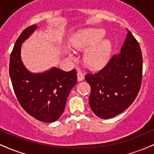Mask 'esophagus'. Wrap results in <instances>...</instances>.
<instances>
[{
    "label": "esophagus",
    "instance_id": "1",
    "mask_svg": "<svg viewBox=\"0 0 154 154\" xmlns=\"http://www.w3.org/2000/svg\"><path fill=\"white\" fill-rule=\"evenodd\" d=\"M77 75V81H79V82L82 81L83 79H84V75H83L82 73H80V72H78Z\"/></svg>",
    "mask_w": 154,
    "mask_h": 154
}]
</instances>
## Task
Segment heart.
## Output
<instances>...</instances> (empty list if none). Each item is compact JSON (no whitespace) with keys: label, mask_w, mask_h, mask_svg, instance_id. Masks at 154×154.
I'll use <instances>...</instances> for the list:
<instances>
[{"label":"heart","mask_w":154,"mask_h":154,"mask_svg":"<svg viewBox=\"0 0 154 154\" xmlns=\"http://www.w3.org/2000/svg\"><path fill=\"white\" fill-rule=\"evenodd\" d=\"M106 31L102 28H90L82 30L72 39V46L75 50L86 51L84 55V62L91 69H99L109 62L112 53L113 45L110 40L103 39ZM68 55L74 58L70 51Z\"/></svg>","instance_id":"1"}]
</instances>
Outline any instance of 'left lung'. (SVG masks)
Listing matches in <instances>:
<instances>
[{
    "label": "left lung",
    "instance_id": "left-lung-1",
    "mask_svg": "<svg viewBox=\"0 0 154 154\" xmlns=\"http://www.w3.org/2000/svg\"><path fill=\"white\" fill-rule=\"evenodd\" d=\"M143 57L139 43L130 31L121 48L103 69L88 74L91 85L89 104L101 119H110L130 106L140 88Z\"/></svg>",
    "mask_w": 154,
    "mask_h": 154
}]
</instances>
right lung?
I'll return each mask as SVG.
<instances>
[{"label":"right lung","instance_id":"right-lung-1","mask_svg":"<svg viewBox=\"0 0 154 154\" xmlns=\"http://www.w3.org/2000/svg\"><path fill=\"white\" fill-rule=\"evenodd\" d=\"M38 28H26L16 41L10 56L9 75L19 103L29 115L43 122L59 119L72 88L77 83L75 69L64 72L52 67L40 73H32L22 62V45Z\"/></svg>","mask_w":154,"mask_h":154}]
</instances>
